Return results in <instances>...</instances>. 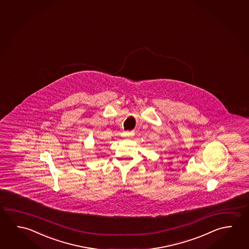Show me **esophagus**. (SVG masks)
Returning <instances> with one entry per match:
<instances>
[{"mask_svg":"<svg viewBox=\"0 0 249 249\" xmlns=\"http://www.w3.org/2000/svg\"><path fill=\"white\" fill-rule=\"evenodd\" d=\"M133 135V133H125V136H132Z\"/></svg>","mask_w":249,"mask_h":249,"instance_id":"esophagus-1","label":"esophagus"}]
</instances>
